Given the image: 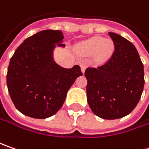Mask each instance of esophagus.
<instances>
[{"label": "esophagus", "instance_id": "obj_1", "mask_svg": "<svg viewBox=\"0 0 149 149\" xmlns=\"http://www.w3.org/2000/svg\"><path fill=\"white\" fill-rule=\"evenodd\" d=\"M79 65H80V68H81V71H82V73H84V71H85V68H86V65H85V64L84 63H80L79 64Z\"/></svg>", "mask_w": 149, "mask_h": 149}]
</instances>
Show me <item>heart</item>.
Instances as JSON below:
<instances>
[{"label": "heart", "mask_w": 149, "mask_h": 149, "mask_svg": "<svg viewBox=\"0 0 149 149\" xmlns=\"http://www.w3.org/2000/svg\"><path fill=\"white\" fill-rule=\"evenodd\" d=\"M115 45L111 39H104L100 36L89 38L80 43L77 47L78 52L84 56L93 55L96 64L102 65L112 57L114 52Z\"/></svg>", "instance_id": "obj_1"}]
</instances>
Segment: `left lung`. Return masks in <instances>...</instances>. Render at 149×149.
<instances>
[{"mask_svg":"<svg viewBox=\"0 0 149 149\" xmlns=\"http://www.w3.org/2000/svg\"><path fill=\"white\" fill-rule=\"evenodd\" d=\"M115 49L107 63L87 68V101L98 117L116 119L134 109L144 86L143 65L135 46L121 36L109 32Z\"/></svg>","mask_w":149,"mask_h":149,"instance_id":"8db88e82","label":"left lung"}]
</instances>
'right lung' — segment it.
Wrapping results in <instances>:
<instances>
[{
  "instance_id": "1",
  "label": "right lung",
  "mask_w": 149,
  "mask_h": 149,
  "mask_svg": "<svg viewBox=\"0 0 149 149\" xmlns=\"http://www.w3.org/2000/svg\"><path fill=\"white\" fill-rule=\"evenodd\" d=\"M60 31L45 30L26 39L15 51L7 70L9 94L15 108L34 118H46L59 111L80 67L65 69L54 62L53 51L64 47Z\"/></svg>"
}]
</instances>
